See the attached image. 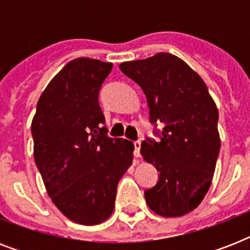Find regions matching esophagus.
<instances>
[{
    "label": "esophagus",
    "mask_w": 250,
    "mask_h": 250,
    "mask_svg": "<svg viewBox=\"0 0 250 250\" xmlns=\"http://www.w3.org/2000/svg\"><path fill=\"white\" fill-rule=\"evenodd\" d=\"M140 148H141V141H133V154L135 157H140Z\"/></svg>",
    "instance_id": "obj_1"
}]
</instances>
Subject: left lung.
Instances as JSON below:
<instances>
[{
    "label": "left lung",
    "instance_id": "obj_1",
    "mask_svg": "<svg viewBox=\"0 0 250 250\" xmlns=\"http://www.w3.org/2000/svg\"><path fill=\"white\" fill-rule=\"evenodd\" d=\"M119 68L145 93L158 137L141 143L144 160L160 172L156 186L144 192L146 204L162 217L186 215L200 205L213 180L221 149L217 106L198 74L170 53L123 62Z\"/></svg>",
    "mask_w": 250,
    "mask_h": 250
}]
</instances>
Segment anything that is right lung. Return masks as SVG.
Instances as JSON below:
<instances>
[{
  "instance_id": "right-lung-1",
  "label": "right lung",
  "mask_w": 250,
  "mask_h": 250,
  "mask_svg": "<svg viewBox=\"0 0 250 250\" xmlns=\"http://www.w3.org/2000/svg\"><path fill=\"white\" fill-rule=\"evenodd\" d=\"M113 64L68 62L37 102L33 157L54 205L80 225L111 215L118 183L132 164L133 144L107 135L98 96Z\"/></svg>"
}]
</instances>
